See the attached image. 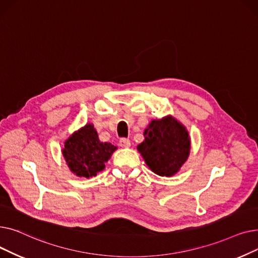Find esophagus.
<instances>
[{
    "label": "esophagus",
    "mask_w": 258,
    "mask_h": 258,
    "mask_svg": "<svg viewBox=\"0 0 258 258\" xmlns=\"http://www.w3.org/2000/svg\"><path fill=\"white\" fill-rule=\"evenodd\" d=\"M119 145L121 146V147H130L131 146V141L128 140V139H126V138H121L120 140H119Z\"/></svg>",
    "instance_id": "obj_1"
}]
</instances>
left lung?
<instances>
[{
	"label": "left lung",
	"instance_id": "1",
	"mask_svg": "<svg viewBox=\"0 0 258 258\" xmlns=\"http://www.w3.org/2000/svg\"><path fill=\"white\" fill-rule=\"evenodd\" d=\"M144 140L137 146L146 165L161 177L177 173L190 153L186 127L172 116L152 120L144 131Z\"/></svg>",
	"mask_w": 258,
	"mask_h": 258
}]
</instances>
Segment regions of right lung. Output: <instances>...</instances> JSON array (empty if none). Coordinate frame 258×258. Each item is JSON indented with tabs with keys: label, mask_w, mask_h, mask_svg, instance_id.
Wrapping results in <instances>:
<instances>
[{
	"label": "right lung",
	"mask_w": 258,
	"mask_h": 258,
	"mask_svg": "<svg viewBox=\"0 0 258 258\" xmlns=\"http://www.w3.org/2000/svg\"><path fill=\"white\" fill-rule=\"evenodd\" d=\"M116 150L112 143L100 142L94 125L88 123L64 141L62 156L73 173L89 179L105 167Z\"/></svg>",
	"instance_id": "add662e5"
}]
</instances>
